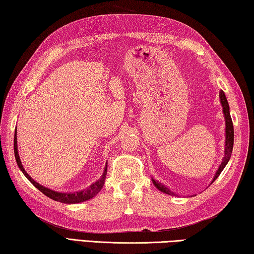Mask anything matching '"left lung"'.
<instances>
[{
    "label": "left lung",
    "mask_w": 254,
    "mask_h": 254,
    "mask_svg": "<svg viewBox=\"0 0 254 254\" xmlns=\"http://www.w3.org/2000/svg\"><path fill=\"white\" fill-rule=\"evenodd\" d=\"M220 101L221 105L223 107V114H224V119H225V148H224V157L222 159V163L220 164L219 168L215 172V175L213 177V180L211 182V184L214 182L219 175L222 173V171L224 170V167L226 166V164L229 163L231 154H232V149H233V141H234V129H233V123H232V118H231L230 115V107H229V102L228 99H226L225 93L223 90L220 91ZM153 184L155 185V188L158 189L161 192L166 193L168 195H176L171 189H168L167 186H165L162 183H159L158 181L152 179ZM210 184V185H211Z\"/></svg>",
    "instance_id": "1"
}]
</instances>
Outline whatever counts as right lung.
Listing matches in <instances>:
<instances>
[{"instance_id": "add662e5", "label": "right lung", "mask_w": 254, "mask_h": 254, "mask_svg": "<svg viewBox=\"0 0 254 254\" xmlns=\"http://www.w3.org/2000/svg\"><path fill=\"white\" fill-rule=\"evenodd\" d=\"M14 155H15V159H16V164L19 166L20 170L23 173L24 176L28 179L31 183H32L35 188H37L40 192H42L46 196L50 197L52 199H55L57 202H61V203H65V204H75V203H81L84 201H88V199L92 198L93 196L100 192V190L102 189V186L105 184V180H106V174H107V165L105 167L104 174L100 177L99 180L95 183L91 184L89 188L78 190V192H58V190H51L49 188H46L41 184H39L38 182H35L32 177H31L26 171L24 170L23 165H22V162L19 156V150H17V139H16V129L14 132Z\"/></svg>"}]
</instances>
